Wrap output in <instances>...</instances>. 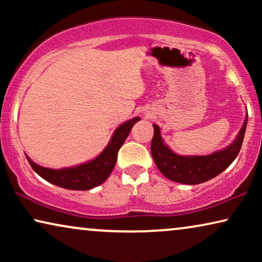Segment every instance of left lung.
Returning <instances> with one entry per match:
<instances>
[{"instance_id":"1","label":"left lung","mask_w":262,"mask_h":262,"mask_svg":"<svg viewBox=\"0 0 262 262\" xmlns=\"http://www.w3.org/2000/svg\"><path fill=\"white\" fill-rule=\"evenodd\" d=\"M247 121H248V114L246 116L245 123L238 135L230 145L206 156H182L171 151V149L164 144L161 137L160 127L156 124H152L151 156L154 162L161 173L171 181L186 185H198L211 180L227 169L237 157L245 138Z\"/></svg>"}]
</instances>
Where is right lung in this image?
Listing matches in <instances>:
<instances>
[{"instance_id":"add662e5","label":"right lung","mask_w":262,"mask_h":262,"mask_svg":"<svg viewBox=\"0 0 262 262\" xmlns=\"http://www.w3.org/2000/svg\"><path fill=\"white\" fill-rule=\"evenodd\" d=\"M138 120H141V118L135 117L118 126L110 143L99 156H96L94 160L89 161V162L78 164L76 167L51 169V168H45L34 163L27 155L26 157L33 170L38 175H40L44 180L67 189L87 191V189H92L101 185L110 177L116 166L120 146L124 144L132 126Z\"/></svg>"}]
</instances>
